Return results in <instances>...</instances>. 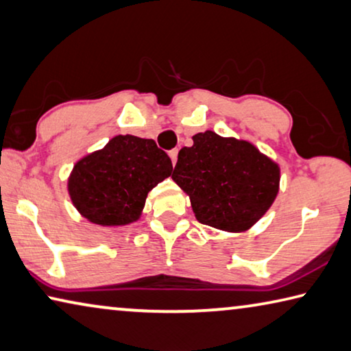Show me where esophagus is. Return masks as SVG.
Wrapping results in <instances>:
<instances>
[{
	"instance_id": "esophagus-1",
	"label": "esophagus",
	"mask_w": 351,
	"mask_h": 351,
	"mask_svg": "<svg viewBox=\"0 0 351 351\" xmlns=\"http://www.w3.org/2000/svg\"><path fill=\"white\" fill-rule=\"evenodd\" d=\"M169 156H170V159H171V164H176V160H178V149H171V152H169Z\"/></svg>"
}]
</instances>
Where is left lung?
Here are the masks:
<instances>
[{
  "mask_svg": "<svg viewBox=\"0 0 351 351\" xmlns=\"http://www.w3.org/2000/svg\"><path fill=\"white\" fill-rule=\"evenodd\" d=\"M192 141L178 153L171 180L191 198L195 219L226 232L248 231L280 192V165L242 138L208 130Z\"/></svg>",
  "mask_w": 351,
  "mask_h": 351,
  "instance_id": "1",
  "label": "left lung"
}]
</instances>
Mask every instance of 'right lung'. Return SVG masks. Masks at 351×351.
<instances>
[{"label": "right lung", "mask_w": 351, "mask_h": 351, "mask_svg": "<svg viewBox=\"0 0 351 351\" xmlns=\"http://www.w3.org/2000/svg\"><path fill=\"white\" fill-rule=\"evenodd\" d=\"M173 165L153 138L119 134L76 160L66 180L81 217L99 226H126L142 217L148 192Z\"/></svg>", "instance_id": "1"}]
</instances>
